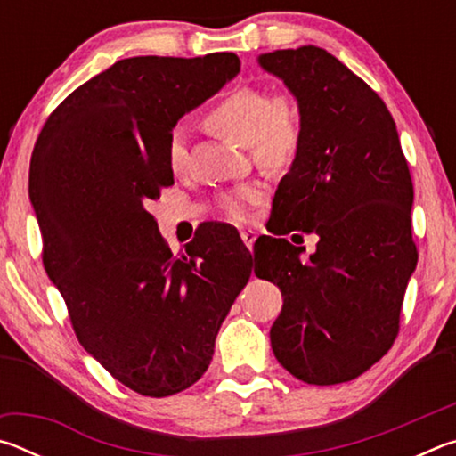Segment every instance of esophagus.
Returning a JSON list of instances; mask_svg holds the SVG:
<instances>
[{
  "mask_svg": "<svg viewBox=\"0 0 456 456\" xmlns=\"http://www.w3.org/2000/svg\"><path fill=\"white\" fill-rule=\"evenodd\" d=\"M241 239H243L247 249H251L253 243H256V239H257V233H256V231H251V229H245V231H241Z\"/></svg>",
  "mask_w": 456,
  "mask_h": 456,
  "instance_id": "obj_1",
  "label": "esophagus"
}]
</instances>
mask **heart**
<instances>
[{
	"instance_id": "1",
	"label": "heart",
	"mask_w": 456,
	"mask_h": 456,
	"mask_svg": "<svg viewBox=\"0 0 456 456\" xmlns=\"http://www.w3.org/2000/svg\"><path fill=\"white\" fill-rule=\"evenodd\" d=\"M207 126L215 133L249 144L256 159L265 165H281L289 160L299 144L297 112L288 98L269 100L261 88L239 86L223 94L205 117ZM168 165L179 171L187 159V130L176 125L167 146ZM257 187H241L221 199V207L231 219L243 221L249 207L259 203Z\"/></svg>"
}]
</instances>
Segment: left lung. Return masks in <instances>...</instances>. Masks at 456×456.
I'll use <instances>...</instances> for the list:
<instances>
[{
	"mask_svg": "<svg viewBox=\"0 0 456 456\" xmlns=\"http://www.w3.org/2000/svg\"><path fill=\"white\" fill-rule=\"evenodd\" d=\"M257 64L283 82L299 112V144L277 184L272 233L320 237L310 259L288 239H257L256 275L283 296L272 348L307 384L348 382L398 334L416 269L411 173L382 98L330 52L275 50L259 53Z\"/></svg>",
	"mask_w": 456,
	"mask_h": 456,
	"instance_id": "obj_1",
	"label": "left lung"
}]
</instances>
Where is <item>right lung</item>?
Returning a JSON list of instances; mask_svg holds the SVG:
<instances>
[{"label": "right lung", "instance_id": "add662e5", "mask_svg": "<svg viewBox=\"0 0 456 456\" xmlns=\"http://www.w3.org/2000/svg\"><path fill=\"white\" fill-rule=\"evenodd\" d=\"M239 66L229 52L120 60L74 90L34 146L45 272L84 350L142 396L176 395L205 374L249 281L251 253L233 229L213 225L173 256L146 209L175 183L171 130Z\"/></svg>", "mask_w": 456, "mask_h": 456}]
</instances>
